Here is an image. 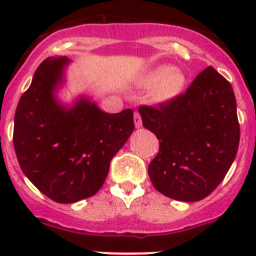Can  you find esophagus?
<instances>
[{
	"instance_id": "obj_1",
	"label": "esophagus",
	"mask_w": 256,
	"mask_h": 256,
	"mask_svg": "<svg viewBox=\"0 0 256 256\" xmlns=\"http://www.w3.org/2000/svg\"><path fill=\"white\" fill-rule=\"evenodd\" d=\"M133 119H134V126H136V128H141V126H142L141 115H140L138 112H134V115H133Z\"/></svg>"
}]
</instances>
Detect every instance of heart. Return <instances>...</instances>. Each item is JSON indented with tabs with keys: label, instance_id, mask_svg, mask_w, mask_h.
<instances>
[{
	"label": "heart",
	"instance_id": "1",
	"mask_svg": "<svg viewBox=\"0 0 256 256\" xmlns=\"http://www.w3.org/2000/svg\"><path fill=\"white\" fill-rule=\"evenodd\" d=\"M144 88H154L151 98L155 104H169L184 92L187 76L174 65L162 64L148 70L140 80Z\"/></svg>",
	"mask_w": 256,
	"mask_h": 256
}]
</instances>
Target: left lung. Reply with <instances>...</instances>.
Instances as JSON below:
<instances>
[{
  "label": "left lung",
  "mask_w": 256,
  "mask_h": 256,
  "mask_svg": "<svg viewBox=\"0 0 256 256\" xmlns=\"http://www.w3.org/2000/svg\"><path fill=\"white\" fill-rule=\"evenodd\" d=\"M138 112L144 128L160 142L148 165L154 187L187 202L210 195L238 150L236 97L227 79L209 66L177 100L159 108L141 106Z\"/></svg>",
  "instance_id": "8db88e82"
}]
</instances>
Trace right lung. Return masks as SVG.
<instances>
[{
	"instance_id": "obj_1",
	"label": "right lung",
	"mask_w": 256,
	"mask_h": 256,
	"mask_svg": "<svg viewBox=\"0 0 256 256\" xmlns=\"http://www.w3.org/2000/svg\"><path fill=\"white\" fill-rule=\"evenodd\" d=\"M70 62L52 56L37 68L14 120V148L22 173L60 204L94 196L134 130L130 108L108 114L84 94L70 102L61 100Z\"/></svg>"
}]
</instances>
